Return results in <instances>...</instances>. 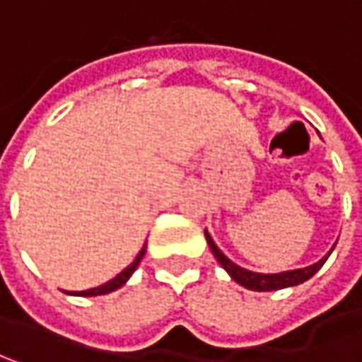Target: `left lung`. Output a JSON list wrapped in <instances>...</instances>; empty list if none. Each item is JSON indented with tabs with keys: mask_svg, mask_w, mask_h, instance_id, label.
I'll return each instance as SVG.
<instances>
[{
	"mask_svg": "<svg viewBox=\"0 0 362 362\" xmlns=\"http://www.w3.org/2000/svg\"><path fill=\"white\" fill-rule=\"evenodd\" d=\"M204 238H206V244L211 247V252H213V256L217 258V262L223 266L225 270H227V274L238 283V285H242V287L250 288V291H260V293H264V291H279V288H287V287H295V285H301V283H305L309 281L322 266L324 262L328 260V256L332 254V250H329L328 254L320 260V262H315V264L305 266V268H295V270H287V272H276V274H262V272H252V270H247V268H242V266H238L235 262H231L227 256H225L223 252L217 247V244L213 242V238L209 235V231L204 229ZM336 245V244H334Z\"/></svg>",
	"mask_w": 362,
	"mask_h": 362,
	"instance_id": "1",
	"label": "left lung"
}]
</instances>
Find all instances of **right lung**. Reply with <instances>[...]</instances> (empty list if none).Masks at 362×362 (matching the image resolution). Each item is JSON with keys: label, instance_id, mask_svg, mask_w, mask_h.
Segmentation results:
<instances>
[{"label": "right lung", "instance_id": "obj_1", "mask_svg": "<svg viewBox=\"0 0 362 362\" xmlns=\"http://www.w3.org/2000/svg\"><path fill=\"white\" fill-rule=\"evenodd\" d=\"M143 256H145V245H143V250L137 254V258L133 260V264L127 266L120 274H117L112 281H108V283H104V285H100L96 288H88V291H74V293H69V295H79V297H96V295H108V293H112V291H117L129 279H131V274L137 270L139 262L143 260Z\"/></svg>", "mask_w": 362, "mask_h": 362}]
</instances>
